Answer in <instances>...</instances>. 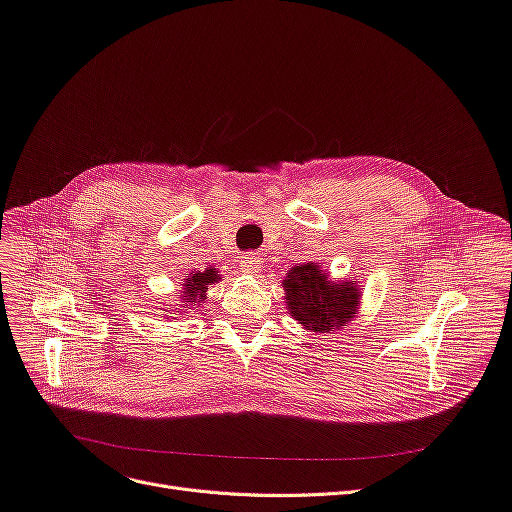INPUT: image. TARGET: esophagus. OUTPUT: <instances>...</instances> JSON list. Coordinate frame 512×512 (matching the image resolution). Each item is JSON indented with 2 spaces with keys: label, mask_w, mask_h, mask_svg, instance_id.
Returning a JSON list of instances; mask_svg holds the SVG:
<instances>
[{
  "label": "esophagus",
  "mask_w": 512,
  "mask_h": 512,
  "mask_svg": "<svg viewBox=\"0 0 512 512\" xmlns=\"http://www.w3.org/2000/svg\"><path fill=\"white\" fill-rule=\"evenodd\" d=\"M259 265H261V257L257 253H249L240 259V270L251 272V274H255L259 270Z\"/></svg>",
  "instance_id": "34e87169"
}]
</instances>
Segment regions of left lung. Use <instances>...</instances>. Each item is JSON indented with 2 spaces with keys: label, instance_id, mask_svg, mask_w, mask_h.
Instances as JSON below:
<instances>
[{
  "label": "left lung",
  "instance_id": "obj_1",
  "mask_svg": "<svg viewBox=\"0 0 512 512\" xmlns=\"http://www.w3.org/2000/svg\"><path fill=\"white\" fill-rule=\"evenodd\" d=\"M282 286L290 315L311 332L340 330L359 311V286L351 280L332 282L315 263L292 267Z\"/></svg>",
  "mask_w": 512,
  "mask_h": 512
}]
</instances>
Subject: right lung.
I'll return each instance as SVG.
<instances>
[{
    "mask_svg": "<svg viewBox=\"0 0 512 512\" xmlns=\"http://www.w3.org/2000/svg\"><path fill=\"white\" fill-rule=\"evenodd\" d=\"M222 280L220 274L215 270H205V272H193V274H186L184 278V284H182V290L178 292V299L186 309H195L201 305V301L205 299V292H207V286Z\"/></svg>",
    "mask_w": 512,
    "mask_h": 512,
    "instance_id": "obj_1",
    "label": "right lung"
}]
</instances>
